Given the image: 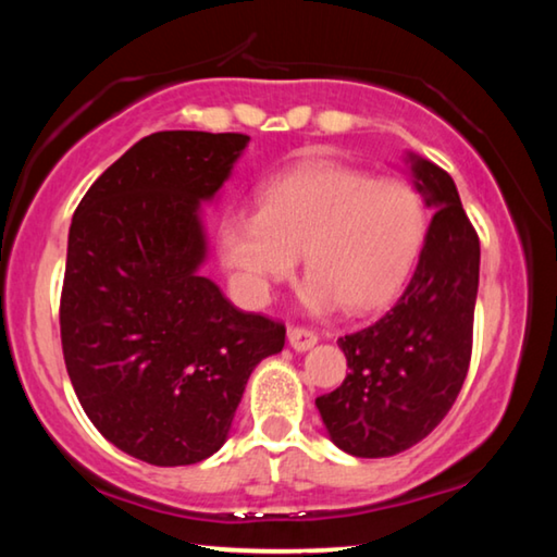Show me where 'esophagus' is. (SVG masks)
I'll list each match as a JSON object with an SVG mask.
<instances>
[{
	"label": "esophagus",
	"instance_id": "1",
	"mask_svg": "<svg viewBox=\"0 0 557 557\" xmlns=\"http://www.w3.org/2000/svg\"><path fill=\"white\" fill-rule=\"evenodd\" d=\"M287 338H289V346L295 348V351H309V348L317 344V334L309 332V329H305V326L289 329Z\"/></svg>",
	"mask_w": 557,
	"mask_h": 557
}]
</instances>
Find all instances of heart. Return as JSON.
I'll use <instances>...</instances> for the list:
<instances>
[{
	"label": "heart",
	"instance_id": "1",
	"mask_svg": "<svg viewBox=\"0 0 557 557\" xmlns=\"http://www.w3.org/2000/svg\"><path fill=\"white\" fill-rule=\"evenodd\" d=\"M425 238L418 188L329 159L275 176L260 188L258 215L233 213L221 231L223 258L252 299L289 277L301 256V299L312 312L383 307L410 277Z\"/></svg>",
	"mask_w": 557,
	"mask_h": 557
}]
</instances>
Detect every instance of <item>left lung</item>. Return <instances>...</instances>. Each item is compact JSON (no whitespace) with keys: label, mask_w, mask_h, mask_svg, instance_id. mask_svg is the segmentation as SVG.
I'll use <instances>...</instances> for the list:
<instances>
[{"label":"left lung","mask_w":557,"mask_h":557,"mask_svg":"<svg viewBox=\"0 0 557 557\" xmlns=\"http://www.w3.org/2000/svg\"><path fill=\"white\" fill-rule=\"evenodd\" d=\"M435 209L408 287L379 322L338 338L348 373L317 408L329 437L354 457H393L435 430L455 405L471 361L479 289V235L451 176L408 157Z\"/></svg>","instance_id":"1"}]
</instances>
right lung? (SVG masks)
I'll return each mask as SVG.
<instances>
[{"mask_svg": "<svg viewBox=\"0 0 557 557\" xmlns=\"http://www.w3.org/2000/svg\"><path fill=\"white\" fill-rule=\"evenodd\" d=\"M248 143L238 132H154L73 213L65 369L100 435L147 465L219 451L252 369L285 346V324L240 312L199 272L201 201L219 194Z\"/></svg>", "mask_w": 557, "mask_h": 557, "instance_id": "obj_1", "label": "right lung"}]
</instances>
